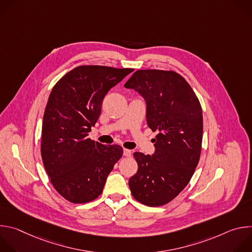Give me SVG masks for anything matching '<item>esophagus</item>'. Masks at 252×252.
Instances as JSON below:
<instances>
[{"label":"esophagus","instance_id":"esophagus-1","mask_svg":"<svg viewBox=\"0 0 252 252\" xmlns=\"http://www.w3.org/2000/svg\"><path fill=\"white\" fill-rule=\"evenodd\" d=\"M124 156H125V157H126V158H129V157L131 156V152H130L129 150L125 149V150H124Z\"/></svg>","mask_w":252,"mask_h":252}]
</instances>
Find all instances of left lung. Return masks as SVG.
<instances>
[{
	"instance_id": "1",
	"label": "left lung",
	"mask_w": 252,
	"mask_h": 252,
	"mask_svg": "<svg viewBox=\"0 0 252 252\" xmlns=\"http://www.w3.org/2000/svg\"><path fill=\"white\" fill-rule=\"evenodd\" d=\"M125 87L145 97L148 126L158 132L153 156L133 154L138 168L128 186L138 202L161 206L184 190L198 164L201 105L186 79L173 70L138 69Z\"/></svg>"
}]
</instances>
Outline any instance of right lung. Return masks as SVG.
Returning <instances> with one entry per match:
<instances>
[{
  "mask_svg": "<svg viewBox=\"0 0 252 252\" xmlns=\"http://www.w3.org/2000/svg\"><path fill=\"white\" fill-rule=\"evenodd\" d=\"M132 68L80 65L54 86L43 119L41 155L55 189L73 203L101 194L106 177L123 156L118 145L88 137L100 115L103 97Z\"/></svg>",
  "mask_w": 252,
  "mask_h": 252,
  "instance_id": "1",
  "label": "right lung"
}]
</instances>
